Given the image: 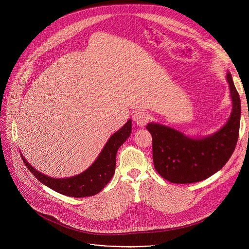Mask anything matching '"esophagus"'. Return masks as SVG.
<instances>
[{
	"label": "esophagus",
	"instance_id": "1",
	"mask_svg": "<svg viewBox=\"0 0 249 249\" xmlns=\"http://www.w3.org/2000/svg\"><path fill=\"white\" fill-rule=\"evenodd\" d=\"M133 119H134V121L136 122L137 125H139V126H145L148 123L149 119H150V115L147 112L138 111V112H136L134 114Z\"/></svg>",
	"mask_w": 249,
	"mask_h": 249
}]
</instances>
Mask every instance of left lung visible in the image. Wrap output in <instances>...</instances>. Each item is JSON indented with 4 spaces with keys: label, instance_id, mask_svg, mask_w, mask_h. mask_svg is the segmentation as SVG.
<instances>
[{
    "label": "left lung",
    "instance_id": "left-lung-1",
    "mask_svg": "<svg viewBox=\"0 0 249 249\" xmlns=\"http://www.w3.org/2000/svg\"><path fill=\"white\" fill-rule=\"evenodd\" d=\"M232 112L227 124L205 139H192L160 124L146 127L153 137V160L158 173L172 183L187 184L204 180L219 171L231 157L239 134L240 98L228 73Z\"/></svg>",
    "mask_w": 249,
    "mask_h": 249
}]
</instances>
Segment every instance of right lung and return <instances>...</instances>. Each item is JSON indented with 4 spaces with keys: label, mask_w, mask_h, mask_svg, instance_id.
<instances>
[{
    "label": "right lung",
    "mask_w": 249,
    "mask_h": 249,
    "mask_svg": "<svg viewBox=\"0 0 249 249\" xmlns=\"http://www.w3.org/2000/svg\"><path fill=\"white\" fill-rule=\"evenodd\" d=\"M131 120L114 133L106 143L96 160L83 173L64 179H55L35 170L21 156L25 166L36 178L54 191L70 197H89L100 192L110 181L115 172L116 154L119 147L129 138Z\"/></svg>",
    "instance_id": "obj_1"
}]
</instances>
